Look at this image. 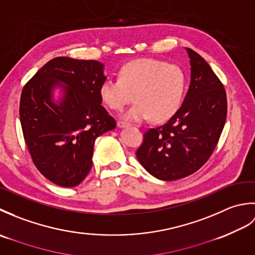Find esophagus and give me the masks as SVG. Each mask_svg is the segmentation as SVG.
<instances>
[{"label": "esophagus", "mask_w": 255, "mask_h": 255, "mask_svg": "<svg viewBox=\"0 0 255 255\" xmlns=\"http://www.w3.org/2000/svg\"><path fill=\"white\" fill-rule=\"evenodd\" d=\"M117 126H118L119 128H124V127H127V126H129V124H128V123H125V122H121V121H119V122L117 123Z\"/></svg>", "instance_id": "1"}]
</instances>
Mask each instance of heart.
Here are the masks:
<instances>
[{
    "label": "heart",
    "mask_w": 255,
    "mask_h": 255,
    "mask_svg": "<svg viewBox=\"0 0 255 255\" xmlns=\"http://www.w3.org/2000/svg\"><path fill=\"white\" fill-rule=\"evenodd\" d=\"M185 89L186 75L176 64L141 58L124 64L118 80H105L99 94L113 111H122L134 99L136 104L123 116L127 121L165 122L178 111Z\"/></svg>",
    "instance_id": "b5f03b06"
}]
</instances>
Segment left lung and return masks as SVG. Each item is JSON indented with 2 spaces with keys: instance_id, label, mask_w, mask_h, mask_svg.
I'll return each mask as SVG.
<instances>
[{
  "instance_id": "obj_1",
  "label": "left lung",
  "mask_w": 255,
  "mask_h": 255,
  "mask_svg": "<svg viewBox=\"0 0 255 255\" xmlns=\"http://www.w3.org/2000/svg\"><path fill=\"white\" fill-rule=\"evenodd\" d=\"M191 84L182 106L163 126L143 134L136 155L151 175L174 181L193 174L214 152L227 118L223 83L197 52L186 48Z\"/></svg>"
}]
</instances>
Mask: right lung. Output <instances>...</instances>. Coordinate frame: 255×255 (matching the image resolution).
<instances>
[{
    "mask_svg": "<svg viewBox=\"0 0 255 255\" xmlns=\"http://www.w3.org/2000/svg\"><path fill=\"white\" fill-rule=\"evenodd\" d=\"M104 64L58 57L24 86L19 118L32 162L42 175L62 187H74L92 167L95 139L116 127L103 107L100 85ZM63 90L58 103L52 92Z\"/></svg>",
    "mask_w": 255,
    "mask_h": 255,
    "instance_id": "right-lung-1",
    "label": "right lung"
}]
</instances>
